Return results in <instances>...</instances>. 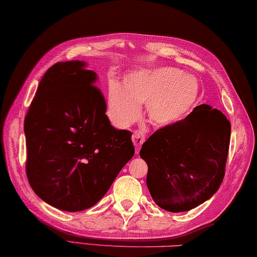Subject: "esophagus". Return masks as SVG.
Segmentation results:
<instances>
[{
	"mask_svg": "<svg viewBox=\"0 0 257 257\" xmlns=\"http://www.w3.org/2000/svg\"><path fill=\"white\" fill-rule=\"evenodd\" d=\"M145 140V135L142 132H134L132 135V141L135 145V148H137V154H139L140 151V148H141V145L143 144Z\"/></svg>",
	"mask_w": 257,
	"mask_h": 257,
	"instance_id": "34e87169",
	"label": "esophagus"
}]
</instances>
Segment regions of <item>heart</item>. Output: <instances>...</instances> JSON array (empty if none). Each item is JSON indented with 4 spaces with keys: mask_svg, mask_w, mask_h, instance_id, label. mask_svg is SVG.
<instances>
[{
    "mask_svg": "<svg viewBox=\"0 0 257 257\" xmlns=\"http://www.w3.org/2000/svg\"><path fill=\"white\" fill-rule=\"evenodd\" d=\"M200 86L192 76L172 67L141 68L124 77L123 84L108 83L106 113L114 126L127 128L145 114L153 125L167 127L180 122L195 107Z\"/></svg>",
    "mask_w": 257,
    "mask_h": 257,
    "instance_id": "heart-1",
    "label": "heart"
}]
</instances>
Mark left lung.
Segmentation results:
<instances>
[{"mask_svg":"<svg viewBox=\"0 0 257 257\" xmlns=\"http://www.w3.org/2000/svg\"><path fill=\"white\" fill-rule=\"evenodd\" d=\"M230 141V123L202 104L180 122L156 131L142 145L147 186L156 204L171 212L193 209L220 187Z\"/></svg>","mask_w":257,"mask_h":257,"instance_id":"8db88e82","label":"left lung"}]
</instances>
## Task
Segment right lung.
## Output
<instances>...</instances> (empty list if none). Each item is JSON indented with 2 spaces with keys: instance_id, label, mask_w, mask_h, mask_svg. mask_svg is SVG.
<instances>
[{
  "instance_id": "add662e5",
  "label": "right lung",
  "mask_w": 257,
  "mask_h": 257,
  "mask_svg": "<svg viewBox=\"0 0 257 257\" xmlns=\"http://www.w3.org/2000/svg\"><path fill=\"white\" fill-rule=\"evenodd\" d=\"M86 66L50 67L24 119L29 183L47 204L70 212L97 204L134 156L132 133L110 124L97 74Z\"/></svg>"
}]
</instances>
